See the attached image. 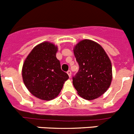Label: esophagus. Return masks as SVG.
<instances>
[{
	"label": "esophagus",
	"instance_id": "34e87169",
	"mask_svg": "<svg viewBox=\"0 0 134 134\" xmlns=\"http://www.w3.org/2000/svg\"><path fill=\"white\" fill-rule=\"evenodd\" d=\"M67 74H68V76H69V77H71V74H72V72H71V70H68V72H67Z\"/></svg>",
	"mask_w": 134,
	"mask_h": 134
}]
</instances>
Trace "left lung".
<instances>
[{"mask_svg": "<svg viewBox=\"0 0 134 134\" xmlns=\"http://www.w3.org/2000/svg\"><path fill=\"white\" fill-rule=\"evenodd\" d=\"M79 66L78 72L72 77L73 85L80 96L93 100L103 95L112 81V65L101 46L85 39L74 49Z\"/></svg>", "mask_w": 134, "mask_h": 134, "instance_id": "1", "label": "left lung"}]
</instances>
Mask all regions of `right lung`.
Here are the masks:
<instances>
[{
  "label": "right lung",
  "mask_w": 134,
  "mask_h": 134,
  "mask_svg": "<svg viewBox=\"0 0 134 134\" xmlns=\"http://www.w3.org/2000/svg\"><path fill=\"white\" fill-rule=\"evenodd\" d=\"M57 47L48 42L41 43L29 54L23 65L22 77L27 90L39 99L49 100L57 97L69 78L61 70L56 57Z\"/></svg>",
  "instance_id": "1"
}]
</instances>
